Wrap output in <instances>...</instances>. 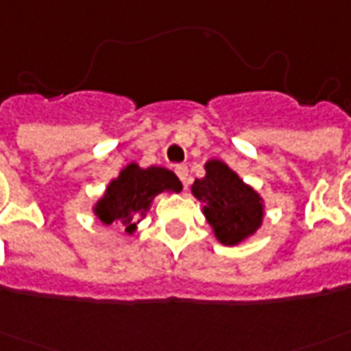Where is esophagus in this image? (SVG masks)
Returning <instances> with one entry per match:
<instances>
[{
	"label": "esophagus",
	"instance_id": "34e87169",
	"mask_svg": "<svg viewBox=\"0 0 351 351\" xmlns=\"http://www.w3.org/2000/svg\"><path fill=\"white\" fill-rule=\"evenodd\" d=\"M176 176L180 178V182L186 186L187 182H189V169H187V165H176L175 167Z\"/></svg>",
	"mask_w": 351,
	"mask_h": 351
}]
</instances>
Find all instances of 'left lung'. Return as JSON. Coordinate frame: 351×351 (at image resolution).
<instances>
[{
    "mask_svg": "<svg viewBox=\"0 0 351 351\" xmlns=\"http://www.w3.org/2000/svg\"><path fill=\"white\" fill-rule=\"evenodd\" d=\"M204 167V178L193 182L191 193L204 204L206 221L219 243L239 245L263 223V199L221 160H210Z\"/></svg>",
    "mask_w": 351,
    "mask_h": 351,
    "instance_id": "1",
    "label": "left lung"
}]
</instances>
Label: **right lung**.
<instances>
[{"instance_id": "right-lung-1", "label": "right lung", "mask_w": 351, "mask_h": 351, "mask_svg": "<svg viewBox=\"0 0 351 351\" xmlns=\"http://www.w3.org/2000/svg\"><path fill=\"white\" fill-rule=\"evenodd\" d=\"M164 191H182V182L173 171L156 165L143 169L132 162L108 184L103 197L93 206V213L106 226L119 223L127 234H134L136 224L145 217L154 197Z\"/></svg>"}]
</instances>
